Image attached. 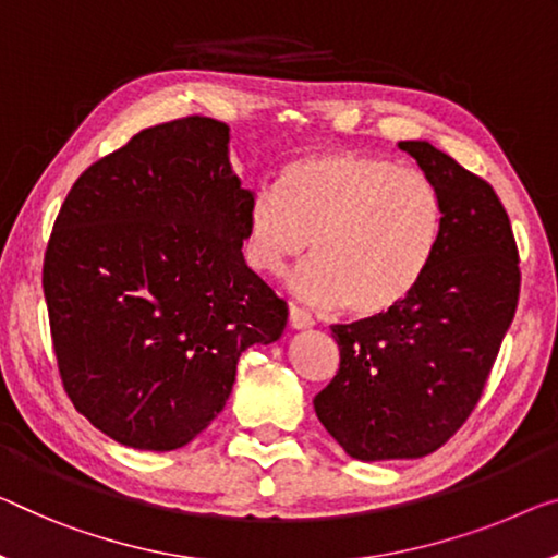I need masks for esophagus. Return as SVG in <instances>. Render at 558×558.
Here are the masks:
<instances>
[{
	"label": "esophagus",
	"instance_id": "obj_1",
	"mask_svg": "<svg viewBox=\"0 0 558 558\" xmlns=\"http://www.w3.org/2000/svg\"><path fill=\"white\" fill-rule=\"evenodd\" d=\"M290 326H293L295 330H303V328H311V326H315V320H313V315L311 313H305L303 307H298V305H290Z\"/></svg>",
	"mask_w": 558,
	"mask_h": 558
}]
</instances>
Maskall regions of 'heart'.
I'll return each mask as SVG.
<instances>
[{"label":"heart","mask_w":558,"mask_h":558,"mask_svg":"<svg viewBox=\"0 0 558 558\" xmlns=\"http://www.w3.org/2000/svg\"><path fill=\"white\" fill-rule=\"evenodd\" d=\"M444 203L423 170L363 153L303 155L247 207L245 260L282 276L307 247L293 290L315 307L384 315L421 286L434 263Z\"/></svg>","instance_id":"obj_1"}]
</instances>
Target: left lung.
<instances>
[{"label": "left lung", "mask_w": 558, "mask_h": 558, "mask_svg": "<svg viewBox=\"0 0 558 558\" xmlns=\"http://www.w3.org/2000/svg\"><path fill=\"white\" fill-rule=\"evenodd\" d=\"M398 147L436 182L444 230L428 272L401 305L332 326L340 368L313 405L359 461L421 459L463 426L521 288L517 240L494 187L423 140Z\"/></svg>", "instance_id": "obj_1"}]
</instances>
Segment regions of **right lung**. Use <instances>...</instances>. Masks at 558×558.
<instances>
[{
	"label": "right lung",
	"mask_w": 558,
	"mask_h": 558,
	"mask_svg": "<svg viewBox=\"0 0 558 558\" xmlns=\"http://www.w3.org/2000/svg\"><path fill=\"white\" fill-rule=\"evenodd\" d=\"M228 143L203 114L137 132L80 174L49 235L62 386L122 446L190 444L226 405L240 353L286 328V301L243 257L253 193Z\"/></svg>",
	"instance_id": "add662e5"
}]
</instances>
